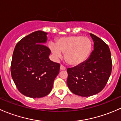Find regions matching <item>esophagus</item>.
Instances as JSON below:
<instances>
[{"label":"esophagus","instance_id":"34e87169","mask_svg":"<svg viewBox=\"0 0 121 121\" xmlns=\"http://www.w3.org/2000/svg\"><path fill=\"white\" fill-rule=\"evenodd\" d=\"M66 69V68L64 67L63 65H60V70H65Z\"/></svg>","mask_w":121,"mask_h":121}]
</instances>
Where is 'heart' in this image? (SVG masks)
I'll list each match as a JSON object with an SVG mask.
<instances>
[{
  "label": "heart",
  "instance_id": "1",
  "mask_svg": "<svg viewBox=\"0 0 121 121\" xmlns=\"http://www.w3.org/2000/svg\"><path fill=\"white\" fill-rule=\"evenodd\" d=\"M50 48L56 58L62 57L65 53V60L69 64L78 65L88 57L92 48L91 39L88 37L71 36L61 37L56 43H50Z\"/></svg>",
  "mask_w": 121,
  "mask_h": 121
}]
</instances>
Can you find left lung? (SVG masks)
Returning <instances> with one entry per match:
<instances>
[{"instance_id":"left-lung-1","label":"left lung","mask_w":121,"mask_h":121,"mask_svg":"<svg viewBox=\"0 0 121 121\" xmlns=\"http://www.w3.org/2000/svg\"><path fill=\"white\" fill-rule=\"evenodd\" d=\"M94 50L82 64L68 68L67 81L69 90L81 97H90L101 92L108 81L112 71L110 50L100 38L90 33Z\"/></svg>"}]
</instances>
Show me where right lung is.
<instances>
[{
  "label": "right lung",
  "mask_w": 121,
  "mask_h": 121,
  "mask_svg": "<svg viewBox=\"0 0 121 121\" xmlns=\"http://www.w3.org/2000/svg\"><path fill=\"white\" fill-rule=\"evenodd\" d=\"M47 33L39 30L23 37L17 43L11 64L12 77L24 95L39 98L52 91L60 71V64L48 56L50 50L45 44Z\"/></svg>",
  "instance_id": "1"
}]
</instances>
